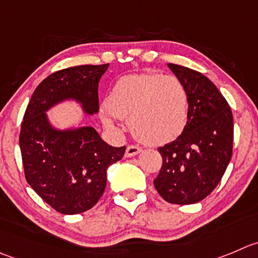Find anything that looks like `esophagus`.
<instances>
[{"label":"esophagus","instance_id":"obj_1","mask_svg":"<svg viewBox=\"0 0 258 258\" xmlns=\"http://www.w3.org/2000/svg\"><path fill=\"white\" fill-rule=\"evenodd\" d=\"M142 148L139 146H134V144H131V146L126 147V151H125V157H134L138 153H141Z\"/></svg>","mask_w":258,"mask_h":258}]
</instances>
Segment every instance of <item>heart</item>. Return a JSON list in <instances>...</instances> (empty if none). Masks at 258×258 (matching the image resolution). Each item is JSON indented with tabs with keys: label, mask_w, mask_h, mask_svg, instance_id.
I'll return each instance as SVG.
<instances>
[{
	"label": "heart",
	"mask_w": 258,
	"mask_h": 258,
	"mask_svg": "<svg viewBox=\"0 0 258 258\" xmlns=\"http://www.w3.org/2000/svg\"><path fill=\"white\" fill-rule=\"evenodd\" d=\"M101 117L107 126H114L116 117H129L131 131L141 142L149 146L170 143L187 122V90L173 75L124 76L111 87Z\"/></svg>",
	"instance_id": "heart-1"
}]
</instances>
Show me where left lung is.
Returning <instances> with one entry per match:
<instances>
[{
	"instance_id": "left-lung-1",
	"label": "left lung",
	"mask_w": 258,
	"mask_h": 258,
	"mask_svg": "<svg viewBox=\"0 0 258 258\" xmlns=\"http://www.w3.org/2000/svg\"><path fill=\"white\" fill-rule=\"evenodd\" d=\"M188 95V117L176 141L158 151L162 167L153 181L171 204H195L219 183L233 153V115L227 100L203 73L168 63Z\"/></svg>"
}]
</instances>
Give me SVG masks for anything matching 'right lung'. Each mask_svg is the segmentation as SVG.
I'll return each mask as SVG.
<instances>
[{"mask_svg": "<svg viewBox=\"0 0 258 258\" xmlns=\"http://www.w3.org/2000/svg\"><path fill=\"white\" fill-rule=\"evenodd\" d=\"M109 64L77 66L49 75L29 101L20 131L24 172L36 194L62 214H78L96 204L106 187V170L125 147L105 143L94 127L54 131L45 111L64 99L82 102L87 114L99 111V81Z\"/></svg>", "mask_w": 258, "mask_h": 258, "instance_id": "1", "label": "right lung"}]
</instances>
